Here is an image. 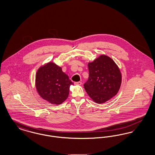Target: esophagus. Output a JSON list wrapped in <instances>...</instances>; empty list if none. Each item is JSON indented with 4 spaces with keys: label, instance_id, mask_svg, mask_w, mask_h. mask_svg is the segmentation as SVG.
I'll return each mask as SVG.
<instances>
[{
    "label": "esophagus",
    "instance_id": "esophagus-1",
    "mask_svg": "<svg viewBox=\"0 0 155 155\" xmlns=\"http://www.w3.org/2000/svg\"><path fill=\"white\" fill-rule=\"evenodd\" d=\"M74 84L75 85H80L82 84V82H80V81H78V82H74Z\"/></svg>",
    "mask_w": 155,
    "mask_h": 155
}]
</instances>
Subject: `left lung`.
I'll return each instance as SVG.
<instances>
[{"instance_id":"left-lung-1","label":"left lung","mask_w":155,"mask_h":155,"mask_svg":"<svg viewBox=\"0 0 155 155\" xmlns=\"http://www.w3.org/2000/svg\"><path fill=\"white\" fill-rule=\"evenodd\" d=\"M89 78L84 84L91 98L97 103H103L115 96L120 88L121 74L110 58L101 55L89 63Z\"/></svg>"}]
</instances>
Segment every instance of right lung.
<instances>
[{"label": "right lung", "mask_w": 155, "mask_h": 155, "mask_svg": "<svg viewBox=\"0 0 155 155\" xmlns=\"http://www.w3.org/2000/svg\"><path fill=\"white\" fill-rule=\"evenodd\" d=\"M73 82L61 67L49 62L37 71L35 85L39 95L52 104H60L66 101Z\"/></svg>", "instance_id": "obj_1"}]
</instances>
